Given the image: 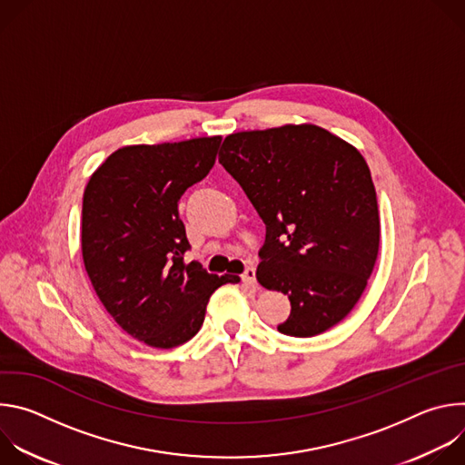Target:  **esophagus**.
I'll list each match as a JSON object with an SVG mask.
<instances>
[{"label": "esophagus", "mask_w": 465, "mask_h": 465, "mask_svg": "<svg viewBox=\"0 0 465 465\" xmlns=\"http://www.w3.org/2000/svg\"><path fill=\"white\" fill-rule=\"evenodd\" d=\"M241 280L244 285L252 287V289H257V282H255V271L253 269H246L242 274H241Z\"/></svg>", "instance_id": "obj_1"}]
</instances>
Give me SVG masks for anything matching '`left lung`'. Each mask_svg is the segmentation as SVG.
Instances as JSON below:
<instances>
[{
    "label": "left lung",
    "instance_id": "8db88e82",
    "mask_svg": "<svg viewBox=\"0 0 465 465\" xmlns=\"http://www.w3.org/2000/svg\"><path fill=\"white\" fill-rule=\"evenodd\" d=\"M219 163L267 226L255 278L291 300L280 333L307 339L344 320L379 253L377 194L362 154L305 123L235 132Z\"/></svg>",
    "mask_w": 465,
    "mask_h": 465
}]
</instances>
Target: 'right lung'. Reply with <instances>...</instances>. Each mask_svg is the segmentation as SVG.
Wrapping results in <instances>:
<instances>
[{
  "mask_svg": "<svg viewBox=\"0 0 465 465\" xmlns=\"http://www.w3.org/2000/svg\"><path fill=\"white\" fill-rule=\"evenodd\" d=\"M221 140L121 147L84 189L81 246L88 278L117 325L151 348L171 350L193 339L210 296L239 282L183 261L191 246L178 201L212 171Z\"/></svg>",
  "mask_w": 465,
  "mask_h": 465,
  "instance_id": "obj_1",
  "label": "right lung"
}]
</instances>
